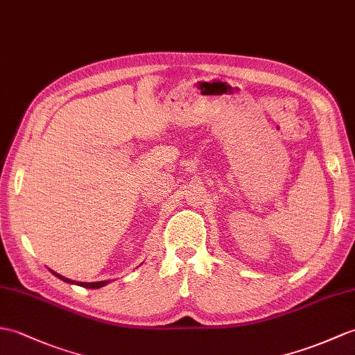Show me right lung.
I'll list each match as a JSON object with an SVG mask.
<instances>
[{
    "label": "right lung",
    "mask_w": 355,
    "mask_h": 355,
    "mask_svg": "<svg viewBox=\"0 0 355 355\" xmlns=\"http://www.w3.org/2000/svg\"><path fill=\"white\" fill-rule=\"evenodd\" d=\"M49 270H51V269H49ZM51 274L55 275L59 279H62V282H64V283L77 284V286H81V287H86V289H100V287H104V286H107V284L110 283L109 279H105V282H96V283H81V282H73V279L62 277L60 274H57V272H54V270H51Z\"/></svg>",
    "instance_id": "obj_1"
}]
</instances>
